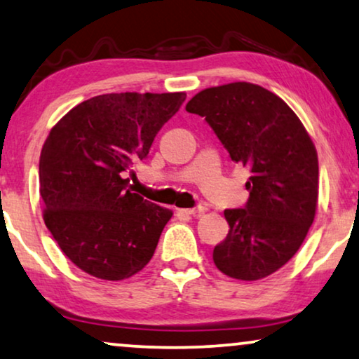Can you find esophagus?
Listing matches in <instances>:
<instances>
[{"mask_svg":"<svg viewBox=\"0 0 359 359\" xmlns=\"http://www.w3.org/2000/svg\"><path fill=\"white\" fill-rule=\"evenodd\" d=\"M206 208L203 205H200V206H196V208H184V210H179V211H182V213H185V215H190V216H196V215H201L203 213Z\"/></svg>","mask_w":359,"mask_h":359,"instance_id":"esophagus-1","label":"esophagus"}]
</instances>
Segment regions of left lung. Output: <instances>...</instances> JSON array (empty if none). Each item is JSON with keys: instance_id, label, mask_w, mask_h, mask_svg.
<instances>
[{"instance_id": "1", "label": "left lung", "mask_w": 359, "mask_h": 359, "mask_svg": "<svg viewBox=\"0 0 359 359\" xmlns=\"http://www.w3.org/2000/svg\"><path fill=\"white\" fill-rule=\"evenodd\" d=\"M185 110L205 117L231 159L252 172L244 208L224 210L229 232L215 247V265L242 281L275 273L316 216L319 161L309 133L285 100L244 81L200 90Z\"/></svg>"}]
</instances>
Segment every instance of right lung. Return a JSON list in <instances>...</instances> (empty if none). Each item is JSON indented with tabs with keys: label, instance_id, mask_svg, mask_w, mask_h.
<instances>
[{
	"label": "right lung",
	"instance_id": "1",
	"mask_svg": "<svg viewBox=\"0 0 359 359\" xmlns=\"http://www.w3.org/2000/svg\"><path fill=\"white\" fill-rule=\"evenodd\" d=\"M185 93H120L73 107L45 140L39 163L43 221L63 254L90 276L130 278L153 257L172 211L133 194L144 159Z\"/></svg>",
	"mask_w": 359,
	"mask_h": 359
}]
</instances>
